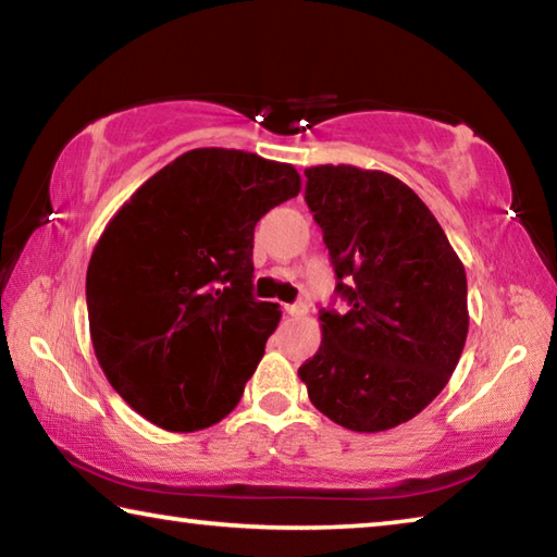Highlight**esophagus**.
<instances>
[{
    "instance_id": "obj_1",
    "label": "esophagus",
    "mask_w": 557,
    "mask_h": 557,
    "mask_svg": "<svg viewBox=\"0 0 557 557\" xmlns=\"http://www.w3.org/2000/svg\"><path fill=\"white\" fill-rule=\"evenodd\" d=\"M285 312H287L289 317H302V314H307V305H302V302H297V305H287V307H285Z\"/></svg>"
}]
</instances>
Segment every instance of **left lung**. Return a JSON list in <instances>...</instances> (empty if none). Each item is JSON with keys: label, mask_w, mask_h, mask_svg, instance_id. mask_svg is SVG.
<instances>
[{"label": "left lung", "mask_w": 557, "mask_h": 557, "mask_svg": "<svg viewBox=\"0 0 557 557\" xmlns=\"http://www.w3.org/2000/svg\"><path fill=\"white\" fill-rule=\"evenodd\" d=\"M305 200L349 312H320L299 367L314 409L359 434L399 426L448 384L469 334L466 270L409 185L384 171L312 165Z\"/></svg>", "instance_id": "1"}]
</instances>
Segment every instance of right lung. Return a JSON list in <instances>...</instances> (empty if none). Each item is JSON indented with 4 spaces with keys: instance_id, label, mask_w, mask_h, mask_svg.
<instances>
[{
    "instance_id": "add662e5",
    "label": "right lung",
    "mask_w": 557,
    "mask_h": 557,
    "mask_svg": "<svg viewBox=\"0 0 557 557\" xmlns=\"http://www.w3.org/2000/svg\"><path fill=\"white\" fill-rule=\"evenodd\" d=\"M299 190L289 163L193 148L109 220L86 270L88 330L140 417L188 434L240 401L282 317L252 297L255 225Z\"/></svg>"
}]
</instances>
